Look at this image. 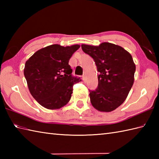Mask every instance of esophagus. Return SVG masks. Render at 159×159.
I'll return each mask as SVG.
<instances>
[{
	"instance_id": "1",
	"label": "esophagus",
	"mask_w": 159,
	"mask_h": 159,
	"mask_svg": "<svg viewBox=\"0 0 159 159\" xmlns=\"http://www.w3.org/2000/svg\"><path fill=\"white\" fill-rule=\"evenodd\" d=\"M82 79H83V81L85 82V76H84V75H83V76H82Z\"/></svg>"
}]
</instances>
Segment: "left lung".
Listing matches in <instances>:
<instances>
[{"label":"left lung","mask_w":159,"mask_h":159,"mask_svg":"<svg viewBox=\"0 0 159 159\" xmlns=\"http://www.w3.org/2000/svg\"><path fill=\"white\" fill-rule=\"evenodd\" d=\"M83 52L92 57L99 72L98 85L89 90L96 109L110 112L126 100L134 83L136 67L130 54L122 47L109 42L98 46L81 45Z\"/></svg>","instance_id":"1"}]
</instances>
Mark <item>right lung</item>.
I'll return each instance as SVG.
<instances>
[{
    "label": "right lung",
    "mask_w": 159,
    "mask_h": 159,
    "mask_svg": "<svg viewBox=\"0 0 159 159\" xmlns=\"http://www.w3.org/2000/svg\"><path fill=\"white\" fill-rule=\"evenodd\" d=\"M79 48L50 45L38 50L26 62L24 74L30 93L42 107L57 109L70 101L73 85L81 80L72 76L68 63Z\"/></svg>",
    "instance_id": "obj_1"
}]
</instances>
